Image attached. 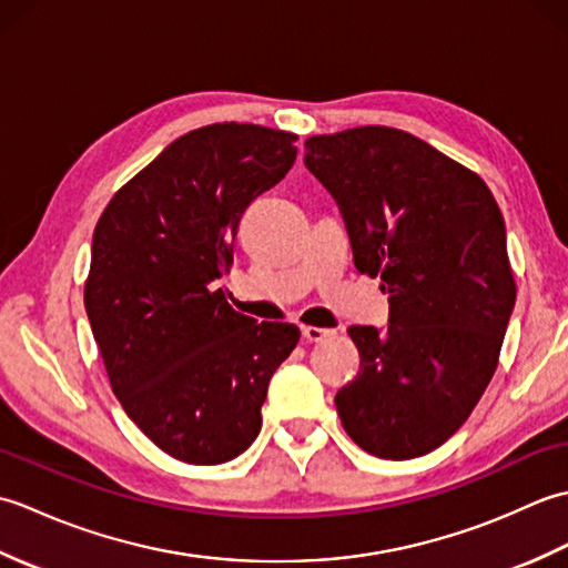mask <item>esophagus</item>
Masks as SVG:
<instances>
[{"mask_svg": "<svg viewBox=\"0 0 568 568\" xmlns=\"http://www.w3.org/2000/svg\"><path fill=\"white\" fill-rule=\"evenodd\" d=\"M334 334H336V329H329V327H312V324H305L303 327V339H307V342L332 339Z\"/></svg>", "mask_w": 568, "mask_h": 568, "instance_id": "esophagus-1", "label": "esophagus"}]
</instances>
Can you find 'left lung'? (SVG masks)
Listing matches in <instances>:
<instances>
[{"instance_id":"left-lung-1","label":"left lung","mask_w":568,"mask_h":568,"mask_svg":"<svg viewBox=\"0 0 568 568\" xmlns=\"http://www.w3.org/2000/svg\"><path fill=\"white\" fill-rule=\"evenodd\" d=\"M305 165L332 192L358 273L381 275L388 327H348L358 376L336 413L361 449L429 454L474 413L515 307L505 222L466 165L393 126L310 136Z\"/></svg>"}]
</instances>
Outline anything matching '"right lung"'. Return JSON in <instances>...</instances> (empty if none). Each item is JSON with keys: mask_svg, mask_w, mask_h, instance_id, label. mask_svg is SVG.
Wrapping results in <instances>:
<instances>
[{"mask_svg": "<svg viewBox=\"0 0 568 568\" xmlns=\"http://www.w3.org/2000/svg\"><path fill=\"white\" fill-rule=\"evenodd\" d=\"M291 131L210 124L175 139L106 204L84 281L124 413L178 462L224 464L261 432L271 376L300 329L256 322L216 287L241 214L295 163Z\"/></svg>", "mask_w": 568, "mask_h": 568, "instance_id": "obj_1", "label": "right lung"}]
</instances>
